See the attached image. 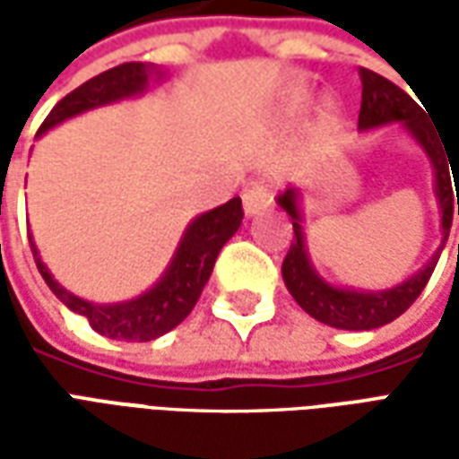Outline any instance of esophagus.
<instances>
[{"mask_svg": "<svg viewBox=\"0 0 459 459\" xmlns=\"http://www.w3.org/2000/svg\"><path fill=\"white\" fill-rule=\"evenodd\" d=\"M270 204V191L263 184H250L248 189L243 191V211L246 216H258L260 211L268 209Z\"/></svg>", "mask_w": 459, "mask_h": 459, "instance_id": "obj_1", "label": "esophagus"}]
</instances>
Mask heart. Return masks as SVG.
<instances>
[{
  "label": "heart",
  "mask_w": 459,
  "mask_h": 459,
  "mask_svg": "<svg viewBox=\"0 0 459 459\" xmlns=\"http://www.w3.org/2000/svg\"><path fill=\"white\" fill-rule=\"evenodd\" d=\"M312 103V95L309 91L305 88H298V91H292L288 98V115H299L307 105ZM339 127V110L334 105H325L322 110H319V125H317V132L319 137H332Z\"/></svg>",
  "instance_id": "heart-1"
}]
</instances>
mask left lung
<instances>
[{
  "label": "left lung",
  "instance_id": "8db88e82",
  "mask_svg": "<svg viewBox=\"0 0 459 459\" xmlns=\"http://www.w3.org/2000/svg\"><path fill=\"white\" fill-rule=\"evenodd\" d=\"M361 75V110H359V130H376L391 122H401L405 130L411 132L423 152L430 157L435 174V196L440 204V226H443V243L433 258L425 263L415 275L403 280L401 285L388 290H351L329 285L327 280L319 278L317 270L312 268V260L305 248V233H302V213H299V191L290 186L285 194L278 196V206L292 219V243L285 260H282V280L288 285L290 295L295 298L299 307L315 317L322 325L337 329H364L384 327L395 317H401L405 309L413 305L418 295L423 292L428 280L433 275L437 258L445 248V240L450 236L453 216H459V160L457 164L447 154L443 137L437 134V127L425 117L420 105L415 103L411 95L391 83L384 75L374 74L368 68H359ZM454 171L455 191H452L449 171ZM458 204H454V199Z\"/></svg>",
  "mask_w": 459,
  "mask_h": 459
}]
</instances>
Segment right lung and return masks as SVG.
Instances as JSON below:
<instances>
[{"label":"right lung","mask_w":459,"mask_h":459,"mask_svg":"<svg viewBox=\"0 0 459 459\" xmlns=\"http://www.w3.org/2000/svg\"><path fill=\"white\" fill-rule=\"evenodd\" d=\"M161 75L164 74L160 68H154L152 64L132 61V64L115 65L110 71L78 85L74 93L65 95L64 100H58L36 134H44L56 125L71 120L75 115L88 113L93 108H103V105L144 93L152 78L160 81ZM240 221H243V206H240L238 196L226 201L219 209H211L196 216L184 230L179 248L174 253L160 282L147 292H142L140 298L117 302V305H95V302H88V299L68 292L48 273L31 236H29V243H31L36 268L46 280V285L51 288V292L64 302L65 307L74 309L75 315H83L98 334L108 339H120V342H152V339L171 332L179 322L189 317L196 299L201 298V290L209 282L211 270L219 258L221 248L238 230Z\"/></svg>","instance_id":"add662e5"}]
</instances>
